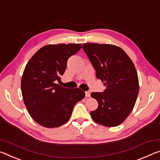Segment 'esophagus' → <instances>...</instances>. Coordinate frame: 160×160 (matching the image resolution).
<instances>
[{"mask_svg":"<svg viewBox=\"0 0 160 160\" xmlns=\"http://www.w3.org/2000/svg\"><path fill=\"white\" fill-rule=\"evenodd\" d=\"M85 95H86V97H90V96H91L90 91H86Z\"/></svg>","mask_w":160,"mask_h":160,"instance_id":"esophagus-1","label":"esophagus"}]
</instances>
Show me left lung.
Instances as JSON below:
<instances>
[{
	"label": "left lung",
	"instance_id": "1",
	"mask_svg": "<svg viewBox=\"0 0 160 160\" xmlns=\"http://www.w3.org/2000/svg\"><path fill=\"white\" fill-rule=\"evenodd\" d=\"M82 48L96 69V77L106 86L104 92L91 94L98 103L91 116L99 125L118 126L132 111L139 93L135 65L123 49L116 45L86 43Z\"/></svg>",
	"mask_w": 160,
	"mask_h": 160
}]
</instances>
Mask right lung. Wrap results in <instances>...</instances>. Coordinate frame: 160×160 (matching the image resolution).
I'll return each instance as SVG.
<instances>
[{
  "instance_id": "1",
  "label": "right lung",
  "mask_w": 160,
  "mask_h": 160,
  "mask_svg": "<svg viewBox=\"0 0 160 160\" xmlns=\"http://www.w3.org/2000/svg\"><path fill=\"white\" fill-rule=\"evenodd\" d=\"M82 44H48L31 57L21 79V91L28 111L42 126L53 128L69 120L74 106L84 98L78 88H67L57 83L67 68L69 57Z\"/></svg>"
}]
</instances>
